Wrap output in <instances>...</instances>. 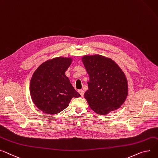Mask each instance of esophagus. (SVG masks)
Masks as SVG:
<instances>
[{
    "mask_svg": "<svg viewBox=\"0 0 158 158\" xmlns=\"http://www.w3.org/2000/svg\"><path fill=\"white\" fill-rule=\"evenodd\" d=\"M78 92L80 93L81 97H83V96H84V94H85V91H84L82 89H79V90L78 91Z\"/></svg>",
    "mask_w": 158,
    "mask_h": 158,
    "instance_id": "esophagus-1",
    "label": "esophagus"
}]
</instances>
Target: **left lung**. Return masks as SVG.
<instances>
[{
	"label": "left lung",
	"instance_id": "obj_1",
	"mask_svg": "<svg viewBox=\"0 0 158 158\" xmlns=\"http://www.w3.org/2000/svg\"><path fill=\"white\" fill-rule=\"evenodd\" d=\"M82 60L89 77L85 98L91 109L107 114L119 108L128 95V82L120 67L100 55L85 56Z\"/></svg>",
	"mask_w": 158,
	"mask_h": 158
}]
</instances>
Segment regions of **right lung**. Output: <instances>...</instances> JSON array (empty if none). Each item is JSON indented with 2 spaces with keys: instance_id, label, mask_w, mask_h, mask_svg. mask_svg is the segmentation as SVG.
Listing matches in <instances>:
<instances>
[{
  "instance_id": "add662e5",
  "label": "right lung",
  "mask_w": 158,
  "mask_h": 158,
  "mask_svg": "<svg viewBox=\"0 0 158 158\" xmlns=\"http://www.w3.org/2000/svg\"><path fill=\"white\" fill-rule=\"evenodd\" d=\"M71 58H56L41 64L30 81L31 98L43 112L55 114L66 109L73 97L80 94L73 88L65 72Z\"/></svg>"
}]
</instances>
